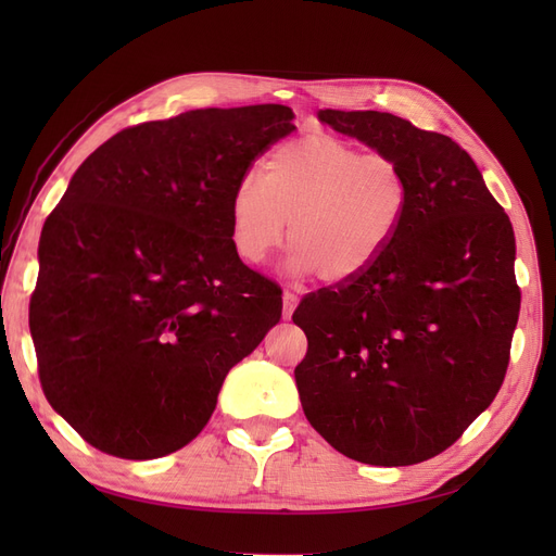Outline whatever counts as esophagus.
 <instances>
[{
  "mask_svg": "<svg viewBox=\"0 0 556 556\" xmlns=\"http://www.w3.org/2000/svg\"><path fill=\"white\" fill-rule=\"evenodd\" d=\"M296 304H299V296L294 292H290V290H285V294H282V317L285 319L292 317Z\"/></svg>",
  "mask_w": 556,
  "mask_h": 556,
  "instance_id": "obj_1",
  "label": "esophagus"
}]
</instances>
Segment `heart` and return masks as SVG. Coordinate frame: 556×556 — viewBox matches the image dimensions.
Instances as JSON below:
<instances>
[{
  "label": "heart",
  "instance_id": "1",
  "mask_svg": "<svg viewBox=\"0 0 556 556\" xmlns=\"http://www.w3.org/2000/svg\"><path fill=\"white\" fill-rule=\"evenodd\" d=\"M408 208L410 182L394 157L311 131L274 150L264 185L239 182L231 241L243 262L262 264L290 223L292 271L339 285L364 276L392 248Z\"/></svg>",
  "mask_w": 556,
  "mask_h": 556
}]
</instances>
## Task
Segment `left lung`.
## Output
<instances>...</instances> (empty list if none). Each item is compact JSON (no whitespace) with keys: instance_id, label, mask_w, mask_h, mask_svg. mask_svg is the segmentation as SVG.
<instances>
[{"instance_id":"left-lung-1","label":"left lung","mask_w":556,"mask_h":556,"mask_svg":"<svg viewBox=\"0 0 556 556\" xmlns=\"http://www.w3.org/2000/svg\"><path fill=\"white\" fill-rule=\"evenodd\" d=\"M319 121L394 157L410 208L392 248L292 313L308 339L294 368L313 429L371 466L427 462L498 394L519 317L515 233L476 162L445 134L392 113Z\"/></svg>"}]
</instances>
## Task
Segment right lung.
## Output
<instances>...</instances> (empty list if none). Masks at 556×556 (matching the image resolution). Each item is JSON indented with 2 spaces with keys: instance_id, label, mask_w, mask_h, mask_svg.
<instances>
[{
  "instance_id": "right-lung-1",
  "label": "right lung",
  "mask_w": 556,
  "mask_h": 556,
  "mask_svg": "<svg viewBox=\"0 0 556 556\" xmlns=\"http://www.w3.org/2000/svg\"><path fill=\"white\" fill-rule=\"evenodd\" d=\"M292 109H197L117 131L78 166L39 241L29 331L41 390L83 441L157 459L211 419L282 290L233 250L231 197Z\"/></svg>"
}]
</instances>
